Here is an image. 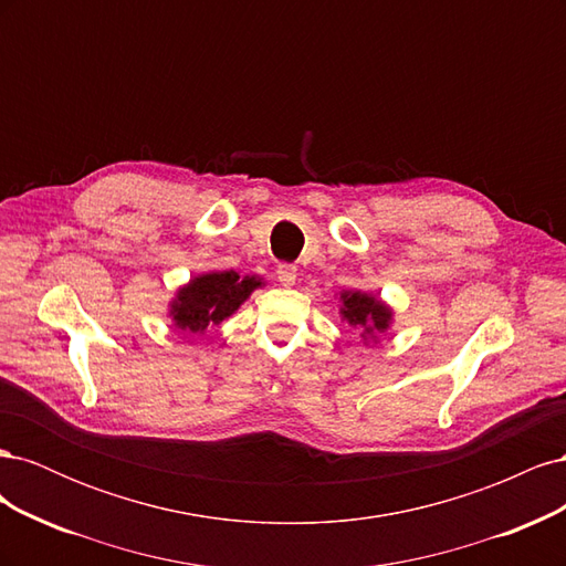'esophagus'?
<instances>
[{"label": "esophagus", "instance_id": "esophagus-1", "mask_svg": "<svg viewBox=\"0 0 566 566\" xmlns=\"http://www.w3.org/2000/svg\"><path fill=\"white\" fill-rule=\"evenodd\" d=\"M276 279H279L281 285H285V287L295 285V281H297V269H295L293 264H279V266H276Z\"/></svg>", "mask_w": 566, "mask_h": 566}]
</instances>
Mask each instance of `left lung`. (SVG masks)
Returning <instances> with one entry per match:
<instances>
[{
	"instance_id": "left-lung-1",
	"label": "left lung",
	"mask_w": 566,
	"mask_h": 566,
	"mask_svg": "<svg viewBox=\"0 0 566 566\" xmlns=\"http://www.w3.org/2000/svg\"><path fill=\"white\" fill-rule=\"evenodd\" d=\"M339 316L349 323V328L361 333L364 342L387 333L394 312L378 295L361 293V290H342L339 293Z\"/></svg>"
}]
</instances>
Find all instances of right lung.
<instances>
[{
	"mask_svg": "<svg viewBox=\"0 0 566 566\" xmlns=\"http://www.w3.org/2000/svg\"><path fill=\"white\" fill-rule=\"evenodd\" d=\"M256 287H264L260 276H241L233 269L200 273L177 290L169 302V318L181 333L202 335L241 310Z\"/></svg>",
	"mask_w": 566,
	"mask_h": 566,
	"instance_id": "right-lung-1",
	"label": "right lung"
}]
</instances>
